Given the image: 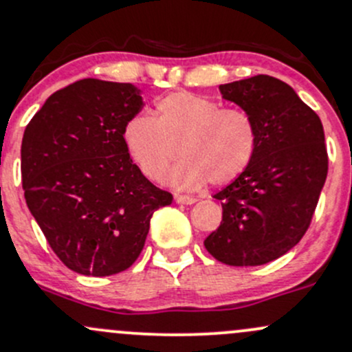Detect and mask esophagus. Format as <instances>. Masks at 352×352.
Masks as SVG:
<instances>
[{
	"instance_id": "obj_1",
	"label": "esophagus",
	"mask_w": 352,
	"mask_h": 352,
	"mask_svg": "<svg viewBox=\"0 0 352 352\" xmlns=\"http://www.w3.org/2000/svg\"><path fill=\"white\" fill-rule=\"evenodd\" d=\"M197 201V199L195 197H192V195H179L177 194L175 195V202L177 204H194V202Z\"/></svg>"
}]
</instances>
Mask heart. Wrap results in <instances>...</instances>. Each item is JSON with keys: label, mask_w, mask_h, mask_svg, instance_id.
<instances>
[{"label": "heart", "mask_w": 352, "mask_h": 352, "mask_svg": "<svg viewBox=\"0 0 352 352\" xmlns=\"http://www.w3.org/2000/svg\"><path fill=\"white\" fill-rule=\"evenodd\" d=\"M123 142L140 172L162 182L170 165V184L195 190L209 180L226 186L248 168L258 146V129L248 111L192 92H173L158 99L155 118L136 114L124 124Z\"/></svg>", "instance_id": "heart-1"}]
</instances>
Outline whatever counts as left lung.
<instances>
[{"instance_id":"1","label":"left lung","mask_w":352,"mask_h":352,"mask_svg":"<svg viewBox=\"0 0 352 352\" xmlns=\"http://www.w3.org/2000/svg\"><path fill=\"white\" fill-rule=\"evenodd\" d=\"M248 111L258 129L250 166L217 192L223 221L206 238V250L231 266L270 263L305 234L327 177L320 118L288 84L254 76L219 86Z\"/></svg>"}]
</instances>
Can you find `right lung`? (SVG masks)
I'll use <instances>...</instances> for the list:
<instances>
[{"label":"right lung","instance_id":"right-lung-1","mask_svg":"<svg viewBox=\"0 0 352 352\" xmlns=\"http://www.w3.org/2000/svg\"><path fill=\"white\" fill-rule=\"evenodd\" d=\"M142 108L133 84L82 79L54 92L25 128V201L58 260L80 275L128 270L155 210L172 204L124 146V124Z\"/></svg>","mask_w":352,"mask_h":352}]
</instances>
